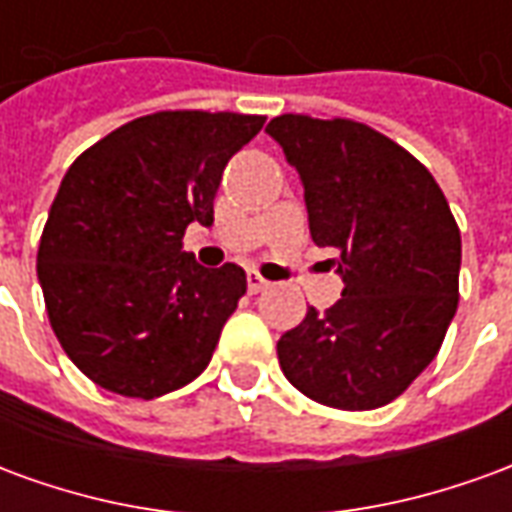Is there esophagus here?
<instances>
[{
  "instance_id": "1",
  "label": "esophagus",
  "mask_w": 512,
  "mask_h": 512,
  "mask_svg": "<svg viewBox=\"0 0 512 512\" xmlns=\"http://www.w3.org/2000/svg\"><path fill=\"white\" fill-rule=\"evenodd\" d=\"M246 288H249V293H260V290H266L268 288V282L257 271H249L246 274Z\"/></svg>"
}]
</instances>
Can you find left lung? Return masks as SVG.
Segmentation results:
<instances>
[{
  "mask_svg": "<svg viewBox=\"0 0 512 512\" xmlns=\"http://www.w3.org/2000/svg\"><path fill=\"white\" fill-rule=\"evenodd\" d=\"M304 186L310 235L337 249L343 299L279 337L301 395L343 411L386 406L436 359L458 310L461 233L439 183L408 150L354 120L274 117Z\"/></svg>",
  "mask_w": 512,
  "mask_h": 512,
  "instance_id": "obj_1",
  "label": "left lung"
}]
</instances>
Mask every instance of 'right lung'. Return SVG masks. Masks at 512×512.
Masks as SVG:
<instances>
[{
	"instance_id": "1",
	"label": "right lung",
	"mask_w": 512,
	"mask_h": 512,
	"mask_svg": "<svg viewBox=\"0 0 512 512\" xmlns=\"http://www.w3.org/2000/svg\"><path fill=\"white\" fill-rule=\"evenodd\" d=\"M266 117L156 112L76 158L51 202L38 279L51 329L84 376L153 400L208 367L246 293L244 268L183 252L191 222L213 224L227 161Z\"/></svg>"
}]
</instances>
